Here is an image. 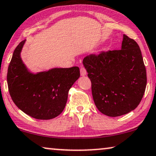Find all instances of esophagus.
Wrapping results in <instances>:
<instances>
[{"instance_id": "1", "label": "esophagus", "mask_w": 156, "mask_h": 156, "mask_svg": "<svg viewBox=\"0 0 156 156\" xmlns=\"http://www.w3.org/2000/svg\"><path fill=\"white\" fill-rule=\"evenodd\" d=\"M80 75L82 76H84L87 74L86 69H85V67L83 65H80Z\"/></svg>"}]
</instances>
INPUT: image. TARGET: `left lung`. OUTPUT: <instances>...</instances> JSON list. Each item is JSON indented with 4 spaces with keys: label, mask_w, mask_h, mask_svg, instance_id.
Instances as JSON below:
<instances>
[{
    "label": "left lung",
    "mask_w": 156,
    "mask_h": 156,
    "mask_svg": "<svg viewBox=\"0 0 156 156\" xmlns=\"http://www.w3.org/2000/svg\"><path fill=\"white\" fill-rule=\"evenodd\" d=\"M83 63L100 112L115 117L136 108L144 95L147 77L141 49L133 39L124 34L121 49L90 54Z\"/></svg>",
    "instance_id": "left-lung-1"
}]
</instances>
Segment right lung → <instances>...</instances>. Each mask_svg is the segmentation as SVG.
<instances>
[{"instance_id": "add662e5", "label": "right lung", "mask_w": 156, "mask_h": 156, "mask_svg": "<svg viewBox=\"0 0 156 156\" xmlns=\"http://www.w3.org/2000/svg\"><path fill=\"white\" fill-rule=\"evenodd\" d=\"M25 41L13 52L8 69L7 82L10 97L15 105L27 115L37 119H51L62 112L68 94L80 77L78 66L53 69L34 75L20 58Z\"/></svg>"}]
</instances>
